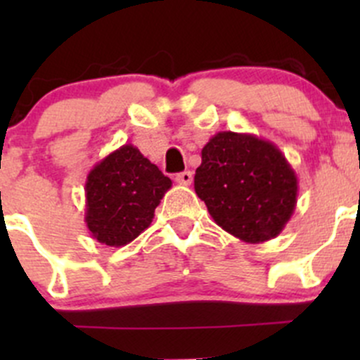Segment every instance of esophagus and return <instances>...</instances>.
<instances>
[{
    "mask_svg": "<svg viewBox=\"0 0 360 360\" xmlns=\"http://www.w3.org/2000/svg\"><path fill=\"white\" fill-rule=\"evenodd\" d=\"M191 181H193V174H191L190 170H184V172L176 174V183L183 184V186H188V184H191Z\"/></svg>",
    "mask_w": 360,
    "mask_h": 360,
    "instance_id": "obj_1",
    "label": "esophagus"
}]
</instances>
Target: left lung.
<instances>
[{"instance_id": "obj_1", "label": "left lung", "mask_w": 360, "mask_h": 360, "mask_svg": "<svg viewBox=\"0 0 360 360\" xmlns=\"http://www.w3.org/2000/svg\"><path fill=\"white\" fill-rule=\"evenodd\" d=\"M195 191L233 237L261 244L281 235L297 202V176L274 143L252 134L217 132L202 148Z\"/></svg>"}]
</instances>
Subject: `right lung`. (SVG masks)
<instances>
[{"mask_svg":"<svg viewBox=\"0 0 360 360\" xmlns=\"http://www.w3.org/2000/svg\"><path fill=\"white\" fill-rule=\"evenodd\" d=\"M172 181L132 144L101 160L86 176L85 223L92 238L122 248L151 224Z\"/></svg>","mask_w":360,"mask_h":360,"instance_id":"add662e5","label":"right lung"}]
</instances>
